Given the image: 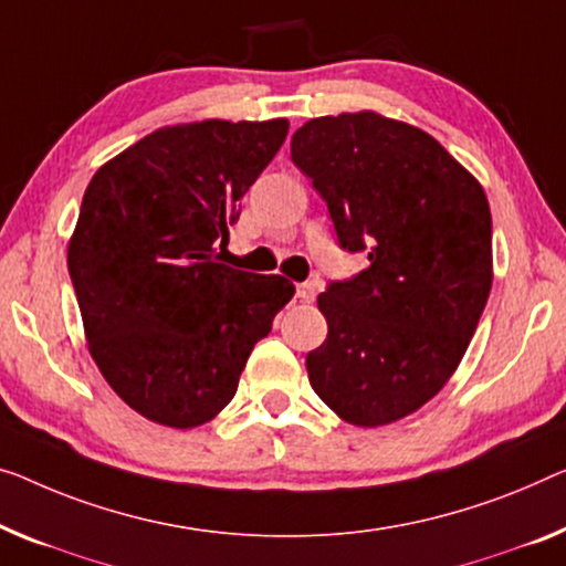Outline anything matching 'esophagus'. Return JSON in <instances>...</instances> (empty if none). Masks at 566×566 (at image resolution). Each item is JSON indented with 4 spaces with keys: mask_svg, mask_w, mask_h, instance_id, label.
Here are the masks:
<instances>
[{
    "mask_svg": "<svg viewBox=\"0 0 566 566\" xmlns=\"http://www.w3.org/2000/svg\"><path fill=\"white\" fill-rule=\"evenodd\" d=\"M297 297L302 302H312L317 297V282H300L297 284Z\"/></svg>",
    "mask_w": 566,
    "mask_h": 566,
    "instance_id": "34e87169",
    "label": "esophagus"
}]
</instances>
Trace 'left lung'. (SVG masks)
Listing matches in <instances>:
<instances>
[{
  "mask_svg": "<svg viewBox=\"0 0 566 566\" xmlns=\"http://www.w3.org/2000/svg\"><path fill=\"white\" fill-rule=\"evenodd\" d=\"M292 163L327 202L340 249L368 254L317 297L327 337L307 353L310 384L350 424H391L450 381L483 315L488 198L434 137L374 112L310 119Z\"/></svg>",
  "mask_w": 566,
  "mask_h": 566,
  "instance_id": "obj_1",
  "label": "left lung"
}]
</instances>
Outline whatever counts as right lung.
<instances>
[{"label": "right lung", "instance_id": "obj_1", "mask_svg": "<svg viewBox=\"0 0 566 566\" xmlns=\"http://www.w3.org/2000/svg\"><path fill=\"white\" fill-rule=\"evenodd\" d=\"M286 129V119L163 126L91 177L67 272L98 370L149 421L213 419L292 300L284 276L216 254Z\"/></svg>", "mask_w": 566, "mask_h": 566}]
</instances>
